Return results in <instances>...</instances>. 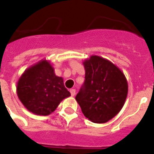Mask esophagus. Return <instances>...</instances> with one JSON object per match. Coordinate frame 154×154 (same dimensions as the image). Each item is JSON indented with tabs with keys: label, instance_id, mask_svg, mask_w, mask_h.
Wrapping results in <instances>:
<instances>
[{
	"label": "esophagus",
	"instance_id": "1",
	"mask_svg": "<svg viewBox=\"0 0 154 154\" xmlns=\"http://www.w3.org/2000/svg\"><path fill=\"white\" fill-rule=\"evenodd\" d=\"M70 93H71V95L73 97V96L75 95V94H76V90H75V89H71V90H70Z\"/></svg>",
	"mask_w": 154,
	"mask_h": 154
}]
</instances>
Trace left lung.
Returning <instances> with one entry per match:
<instances>
[{"label":"left lung","mask_w":154,"mask_h":154,"mask_svg":"<svg viewBox=\"0 0 154 154\" xmlns=\"http://www.w3.org/2000/svg\"><path fill=\"white\" fill-rule=\"evenodd\" d=\"M82 63L85 81L76 100L89 120L103 124L123 108L128 92V81L119 67L102 56L93 55Z\"/></svg>","instance_id":"8db88e82"}]
</instances>
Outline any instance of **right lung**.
Masks as SVG:
<instances>
[{
  "label": "right lung",
  "instance_id": "add662e5",
  "mask_svg": "<svg viewBox=\"0 0 154 154\" xmlns=\"http://www.w3.org/2000/svg\"><path fill=\"white\" fill-rule=\"evenodd\" d=\"M17 94L26 108L37 116H48L62 100L71 96L64 87L63 77L56 76L47 60L26 69L17 81Z\"/></svg>",
  "mask_w": 154,
  "mask_h": 154
}]
</instances>
